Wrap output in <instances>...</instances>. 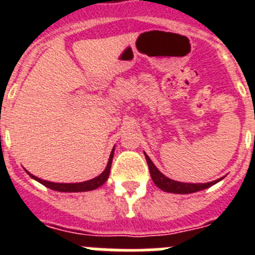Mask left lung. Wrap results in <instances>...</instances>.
<instances>
[{"mask_svg":"<svg viewBox=\"0 0 255 255\" xmlns=\"http://www.w3.org/2000/svg\"><path fill=\"white\" fill-rule=\"evenodd\" d=\"M145 159H147L148 167H149L150 177H152L153 182L158 186L161 190L167 191V193H175V194H190V193H195V191L204 190V189L209 188V186L215 185L216 182L220 181L221 179L215 180V181L206 182V184H189V182H180L175 181V180L168 179L167 176H164L163 173L155 167L152 159L147 155V153H144Z\"/></svg>","mask_w":255,"mask_h":255,"instance_id":"left-lung-1","label":"left lung"}]
</instances>
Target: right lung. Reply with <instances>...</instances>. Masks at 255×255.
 <instances>
[{
  "mask_svg": "<svg viewBox=\"0 0 255 255\" xmlns=\"http://www.w3.org/2000/svg\"><path fill=\"white\" fill-rule=\"evenodd\" d=\"M114 152H115V148L112 149L111 154H110V159H108V163H107V167L105 168L102 173H101L100 176L94 177L92 180H88V181L84 182H74V184H62V182H52V181H46V180H42L39 177L34 176V175H31L29 173L28 171L26 172L30 175L31 179L37 180L38 182L40 184H43L44 186L47 188L52 189V190H56V191H62V193H76V191H89V190H94V189L100 188L107 181L108 176H110V171H111V163H112V158H114Z\"/></svg>",
  "mask_w": 255,
  "mask_h": 255,
  "instance_id": "add662e5",
  "label": "right lung"
}]
</instances>
